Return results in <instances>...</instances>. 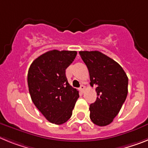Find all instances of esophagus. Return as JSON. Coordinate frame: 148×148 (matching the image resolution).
Returning <instances> with one entry per match:
<instances>
[{
  "instance_id": "1",
  "label": "esophagus",
  "mask_w": 148,
  "mask_h": 148,
  "mask_svg": "<svg viewBox=\"0 0 148 148\" xmlns=\"http://www.w3.org/2000/svg\"><path fill=\"white\" fill-rule=\"evenodd\" d=\"M79 90L81 91L82 92H84V90H85V86H83V85H81L80 86V87H79Z\"/></svg>"
}]
</instances>
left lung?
I'll use <instances>...</instances> for the list:
<instances>
[{
  "label": "left lung",
  "mask_w": 148,
  "mask_h": 148,
  "mask_svg": "<svg viewBox=\"0 0 148 148\" xmlns=\"http://www.w3.org/2000/svg\"><path fill=\"white\" fill-rule=\"evenodd\" d=\"M90 76V85L97 86V99L90 105V119L97 126L112 123L127 98L128 77L118 62L101 52L79 51Z\"/></svg>",
  "instance_id": "1"
}]
</instances>
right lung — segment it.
<instances>
[{
	"instance_id": "1",
	"label": "right lung",
	"mask_w": 148,
	"mask_h": 148,
	"mask_svg": "<svg viewBox=\"0 0 148 148\" xmlns=\"http://www.w3.org/2000/svg\"><path fill=\"white\" fill-rule=\"evenodd\" d=\"M77 51H47L32 62L27 74L32 101L48 121L62 124L72 115L79 92L68 82L65 69Z\"/></svg>"
}]
</instances>
